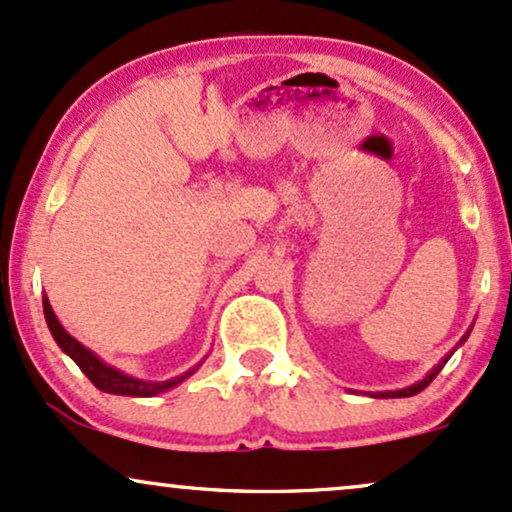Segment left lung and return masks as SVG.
I'll list each match as a JSON object with an SVG mask.
<instances>
[{
	"label": "left lung",
	"mask_w": 512,
	"mask_h": 512,
	"mask_svg": "<svg viewBox=\"0 0 512 512\" xmlns=\"http://www.w3.org/2000/svg\"><path fill=\"white\" fill-rule=\"evenodd\" d=\"M467 335H470V330H467V333H465V335H462V340L458 342V347L462 345V342H465V340H467ZM453 352H455V350H453ZM453 352H448V354H446V357H443V359H441V362H438V364L434 366V369H431V371H429V374H426V376L422 378V381L412 383V386H407V388H402V390H383V393H371V398H412V395L422 393V390H424L426 386H429V383H431V381H434V378L438 376V371H441V369H443V366H446V362H448V359H450V357H453Z\"/></svg>",
	"instance_id": "obj_1"
}]
</instances>
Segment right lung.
I'll return each instance as SVG.
<instances>
[{"instance_id":"right-lung-1","label":"right lung","mask_w":512,"mask_h":512,"mask_svg":"<svg viewBox=\"0 0 512 512\" xmlns=\"http://www.w3.org/2000/svg\"><path fill=\"white\" fill-rule=\"evenodd\" d=\"M42 311H45L47 328H50L54 342L62 347L64 354H69V357L74 359V362L78 364V369H81L83 374L90 378V383H93L98 390H102V393L129 395V398H153V395H160V393H165V390L177 388L179 383L186 381V378H189L198 369V366H201V364H196L194 369L184 371L182 376L167 378V381H143V378L129 376V374H124V371L105 364L98 354L90 352L88 347L81 345L76 338H71V335L64 330L62 323H59V318L54 316L50 299L47 297H42Z\"/></svg>"}]
</instances>
